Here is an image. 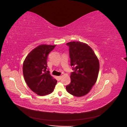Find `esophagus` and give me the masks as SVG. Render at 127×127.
<instances>
[{"label":"esophagus","mask_w":127,"mask_h":127,"mask_svg":"<svg viewBox=\"0 0 127 127\" xmlns=\"http://www.w3.org/2000/svg\"><path fill=\"white\" fill-rule=\"evenodd\" d=\"M61 78H62V77L60 76H58V79H59V80H61Z\"/></svg>","instance_id":"obj_1"}]
</instances>
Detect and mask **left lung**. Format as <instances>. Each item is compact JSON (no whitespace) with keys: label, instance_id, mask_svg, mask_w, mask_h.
<instances>
[{"label":"left lung","instance_id":"8db88e82","mask_svg":"<svg viewBox=\"0 0 127 127\" xmlns=\"http://www.w3.org/2000/svg\"><path fill=\"white\" fill-rule=\"evenodd\" d=\"M69 47L71 83L66 85L68 93L76 96L87 95L96 82L99 71V62L89 45L80 42L66 43Z\"/></svg>","mask_w":127,"mask_h":127}]
</instances>
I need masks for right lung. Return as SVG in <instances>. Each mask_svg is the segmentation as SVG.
<instances>
[{"instance_id":"add662e5","label":"right lung","mask_w":127,"mask_h":127,"mask_svg":"<svg viewBox=\"0 0 127 127\" xmlns=\"http://www.w3.org/2000/svg\"><path fill=\"white\" fill-rule=\"evenodd\" d=\"M56 45L42 44L32 50L23 64V74L26 83L37 95L43 96L53 92L57 81L47 69L48 55Z\"/></svg>"}]
</instances>
